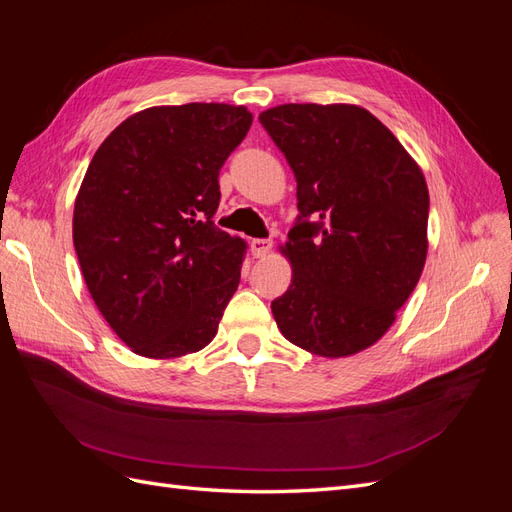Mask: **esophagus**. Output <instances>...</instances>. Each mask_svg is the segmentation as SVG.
I'll return each mask as SVG.
<instances>
[{
	"mask_svg": "<svg viewBox=\"0 0 512 512\" xmlns=\"http://www.w3.org/2000/svg\"><path fill=\"white\" fill-rule=\"evenodd\" d=\"M250 247H252V254H254L256 258H262V256H267V254L271 252L273 241H271V239H252V241H250Z\"/></svg>",
	"mask_w": 512,
	"mask_h": 512,
	"instance_id": "obj_1",
	"label": "esophagus"
}]
</instances>
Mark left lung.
<instances>
[{"label": "left lung", "instance_id": "obj_1", "mask_svg": "<svg viewBox=\"0 0 512 512\" xmlns=\"http://www.w3.org/2000/svg\"><path fill=\"white\" fill-rule=\"evenodd\" d=\"M297 179L286 254L292 284L271 303L282 335L312 354L376 344L427 256L429 192L393 132L361 106L282 104L260 113Z\"/></svg>", "mask_w": 512, "mask_h": 512}]
</instances>
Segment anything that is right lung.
<instances>
[{"instance_id": "add662e5", "label": "right lung", "mask_w": 512, "mask_h": 512, "mask_svg": "<svg viewBox=\"0 0 512 512\" xmlns=\"http://www.w3.org/2000/svg\"><path fill=\"white\" fill-rule=\"evenodd\" d=\"M245 106H153L98 147L74 203V250L100 314L136 354L205 348L241 280L245 243L213 224Z\"/></svg>"}]
</instances>
